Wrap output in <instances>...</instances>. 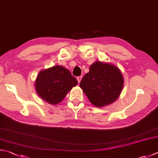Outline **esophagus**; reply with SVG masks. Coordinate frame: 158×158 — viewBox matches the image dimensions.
I'll return each instance as SVG.
<instances>
[{"mask_svg":"<svg viewBox=\"0 0 158 158\" xmlns=\"http://www.w3.org/2000/svg\"><path fill=\"white\" fill-rule=\"evenodd\" d=\"M81 79H82V76H78L77 77V80H78V83L80 82V81H81Z\"/></svg>","mask_w":158,"mask_h":158,"instance_id":"esophagus-1","label":"esophagus"}]
</instances>
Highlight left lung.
<instances>
[{"label":"left lung","mask_w":158,"mask_h":158,"mask_svg":"<svg viewBox=\"0 0 158 158\" xmlns=\"http://www.w3.org/2000/svg\"><path fill=\"white\" fill-rule=\"evenodd\" d=\"M124 86L120 70L115 65L96 61L89 67L80 83L89 101L102 107L114 102L120 96Z\"/></svg>","instance_id":"1"}]
</instances>
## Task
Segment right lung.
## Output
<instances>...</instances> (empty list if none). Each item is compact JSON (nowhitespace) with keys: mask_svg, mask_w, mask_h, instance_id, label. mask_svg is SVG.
<instances>
[{"mask_svg":"<svg viewBox=\"0 0 158 158\" xmlns=\"http://www.w3.org/2000/svg\"><path fill=\"white\" fill-rule=\"evenodd\" d=\"M78 80L70 71L60 65L40 71L35 82L36 93L42 99L51 105L62 102Z\"/></svg>","mask_w":158,"mask_h":158,"instance_id":"obj_1","label":"right lung"}]
</instances>
